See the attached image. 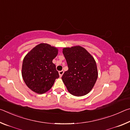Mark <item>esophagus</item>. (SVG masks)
Returning a JSON list of instances; mask_svg holds the SVG:
<instances>
[{"instance_id":"obj_1","label":"esophagus","mask_w":130,"mask_h":130,"mask_svg":"<svg viewBox=\"0 0 130 130\" xmlns=\"http://www.w3.org/2000/svg\"><path fill=\"white\" fill-rule=\"evenodd\" d=\"M59 73V75H60V77H62V76L63 75V73H64V72H63V70H61V71H60L58 72Z\"/></svg>"}]
</instances>
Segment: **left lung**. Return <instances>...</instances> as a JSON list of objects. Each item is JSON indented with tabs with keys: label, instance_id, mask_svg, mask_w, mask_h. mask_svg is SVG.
Masks as SVG:
<instances>
[{
	"label": "left lung",
	"instance_id": "1",
	"mask_svg": "<svg viewBox=\"0 0 130 130\" xmlns=\"http://www.w3.org/2000/svg\"><path fill=\"white\" fill-rule=\"evenodd\" d=\"M62 53L68 70L62 80L68 92L75 96H83L93 88L98 77L96 61L91 54L80 46L65 47Z\"/></svg>",
	"mask_w": 130,
	"mask_h": 130
}]
</instances>
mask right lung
Segmentation results:
<instances>
[{"label":"right lung","mask_w":130,"mask_h":130,"mask_svg":"<svg viewBox=\"0 0 130 130\" xmlns=\"http://www.w3.org/2000/svg\"><path fill=\"white\" fill-rule=\"evenodd\" d=\"M58 49L47 43H40L31 50L23 59L22 75L26 85L34 92L43 94L53 85L59 77L52 61Z\"/></svg>","instance_id":"right-lung-1"}]
</instances>
